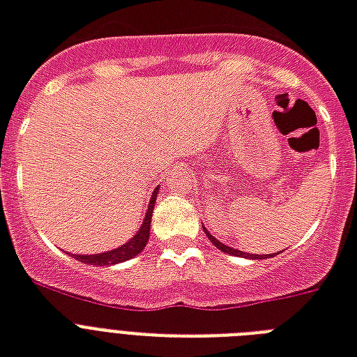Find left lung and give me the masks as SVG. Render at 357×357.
Masks as SVG:
<instances>
[{
  "label": "left lung",
  "mask_w": 357,
  "mask_h": 357,
  "mask_svg": "<svg viewBox=\"0 0 357 357\" xmlns=\"http://www.w3.org/2000/svg\"><path fill=\"white\" fill-rule=\"evenodd\" d=\"M204 233H206V231H204ZM206 234H208L210 242H212V244L216 245L218 250L225 251V253H229V255H234V257H250V259H261V257H257V255H250V253H248V255H244V251L233 250V248H229V245L222 244V242H220V240H216V238H214V236H212V234H210V233H206ZM268 257H273V255H268ZM262 259H264V257H262Z\"/></svg>",
  "instance_id": "left-lung-1"
}]
</instances>
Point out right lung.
<instances>
[{"mask_svg": "<svg viewBox=\"0 0 357 357\" xmlns=\"http://www.w3.org/2000/svg\"><path fill=\"white\" fill-rule=\"evenodd\" d=\"M156 193H158V188L154 190L153 199H151V204H149L147 216H145V222L139 227L137 234L134 238L126 242L124 245L117 248V250L106 251V253H96V255H74V259H78L79 262H85V264H93V266H109V264H117V262L128 261L132 257L139 255L143 248L147 245L149 233H151V220H153V208L154 201H156Z\"/></svg>", "mask_w": 357, "mask_h": 357, "instance_id": "add662e5", "label": "right lung"}]
</instances>
